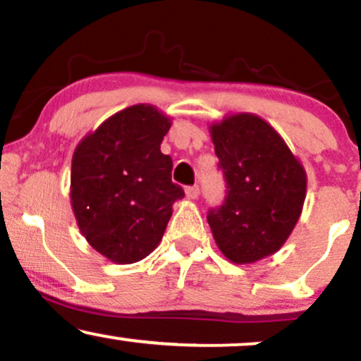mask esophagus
Returning <instances> with one entry per match:
<instances>
[{
  "label": "esophagus",
  "instance_id": "esophagus-1",
  "mask_svg": "<svg viewBox=\"0 0 361 361\" xmlns=\"http://www.w3.org/2000/svg\"><path fill=\"white\" fill-rule=\"evenodd\" d=\"M185 193L190 200H197L198 195H200V188H198V186H186Z\"/></svg>",
  "mask_w": 361,
  "mask_h": 361
}]
</instances>
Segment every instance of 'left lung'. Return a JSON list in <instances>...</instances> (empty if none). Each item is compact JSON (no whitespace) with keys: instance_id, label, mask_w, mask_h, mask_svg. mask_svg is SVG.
I'll use <instances>...</instances> for the list:
<instances>
[{"instance_id":"obj_1","label":"left lung","mask_w":361,"mask_h":361,"mask_svg":"<svg viewBox=\"0 0 361 361\" xmlns=\"http://www.w3.org/2000/svg\"><path fill=\"white\" fill-rule=\"evenodd\" d=\"M227 198L207 220L230 262L254 264L286 244L306 200L307 176L299 158L267 121L235 112L210 124Z\"/></svg>"}]
</instances>
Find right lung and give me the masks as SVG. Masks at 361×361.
I'll return each mask as SVG.
<instances>
[{
  "label": "right lung",
  "mask_w": 361,
  "mask_h": 361,
  "mask_svg": "<svg viewBox=\"0 0 361 361\" xmlns=\"http://www.w3.org/2000/svg\"><path fill=\"white\" fill-rule=\"evenodd\" d=\"M171 119L151 104L107 117L72 156L71 205L82 235L114 264L142 260L161 242L173 203L183 198L161 153Z\"/></svg>",
  "instance_id": "add662e5"
}]
</instances>
